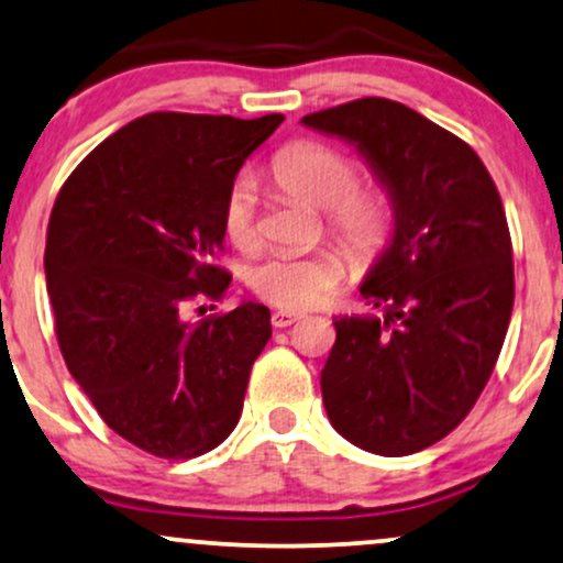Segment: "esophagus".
<instances>
[{
  "label": "esophagus",
  "instance_id": "esophagus-1",
  "mask_svg": "<svg viewBox=\"0 0 563 563\" xmlns=\"http://www.w3.org/2000/svg\"><path fill=\"white\" fill-rule=\"evenodd\" d=\"M299 320H301L299 311H286V309H280V311H275V314H273V324H275V328H288V324H294V322H299Z\"/></svg>",
  "mask_w": 563,
  "mask_h": 563
}]
</instances>
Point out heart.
Returning <instances> with one entry per match:
<instances>
[{"mask_svg": "<svg viewBox=\"0 0 563 563\" xmlns=\"http://www.w3.org/2000/svg\"><path fill=\"white\" fill-rule=\"evenodd\" d=\"M269 175L283 194L322 207L328 230L356 262H372L385 252L396 228V207L380 186H356L354 159L320 141H299L277 152ZM222 225L239 249H254L256 228L254 183L239 178L222 207ZM346 275V256L338 249L309 254L277 252L246 269V283L260 299L286 311L317 307Z\"/></svg>", "mask_w": 563, "mask_h": 563, "instance_id": "heart-1", "label": "heart"}]
</instances>
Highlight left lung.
<instances>
[{
    "label": "left lung",
    "mask_w": 563,
    "mask_h": 563,
    "mask_svg": "<svg viewBox=\"0 0 563 563\" xmlns=\"http://www.w3.org/2000/svg\"><path fill=\"white\" fill-rule=\"evenodd\" d=\"M301 123L356 146L396 207L393 239L358 286L375 314L333 320L324 411L358 449L417 453L470 415L509 330L498 188L475 148L401 101L356 99Z\"/></svg>",
    "instance_id": "left-lung-1"
}]
</instances>
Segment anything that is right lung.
Returning a JSON list of instances; mask_svg holds the SVG:
<instances>
[{"label":"right lung","mask_w":563,"mask_h":563,"mask_svg":"<svg viewBox=\"0 0 563 563\" xmlns=\"http://www.w3.org/2000/svg\"><path fill=\"white\" fill-rule=\"evenodd\" d=\"M283 114L152 112L101 141L65 180L46 230V288L59 351L110 428L159 459L217 449L239 424L269 309L220 299L222 207L241 165Z\"/></svg>","instance_id":"add662e5"}]
</instances>
